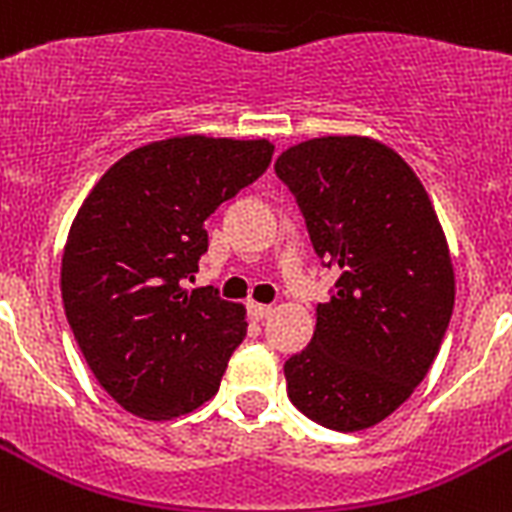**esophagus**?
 <instances>
[{
	"mask_svg": "<svg viewBox=\"0 0 512 512\" xmlns=\"http://www.w3.org/2000/svg\"><path fill=\"white\" fill-rule=\"evenodd\" d=\"M247 310H249V318H252V321H265V318L273 313V307L260 305V302H249Z\"/></svg>",
	"mask_w": 512,
	"mask_h": 512,
	"instance_id": "esophagus-1",
	"label": "esophagus"
}]
</instances>
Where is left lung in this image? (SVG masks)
Masks as SVG:
<instances>
[{
    "instance_id": "1",
    "label": "left lung",
    "mask_w": 512,
    "mask_h": 512,
    "mask_svg": "<svg viewBox=\"0 0 512 512\" xmlns=\"http://www.w3.org/2000/svg\"><path fill=\"white\" fill-rule=\"evenodd\" d=\"M310 242L342 270L305 350L286 360L297 410L363 431L421 384L455 305V270L429 194L394 149L368 136H321L276 160Z\"/></svg>"
}]
</instances>
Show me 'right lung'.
<instances>
[{
	"instance_id": "obj_1",
	"label": "right lung",
	"mask_w": 512,
	"mask_h": 512,
	"mask_svg": "<svg viewBox=\"0 0 512 512\" xmlns=\"http://www.w3.org/2000/svg\"><path fill=\"white\" fill-rule=\"evenodd\" d=\"M268 139L173 136L120 157L83 199L62 252V305L91 373L123 410L170 421L218 392L244 307L186 289L205 220L263 176Z\"/></svg>"
}]
</instances>
